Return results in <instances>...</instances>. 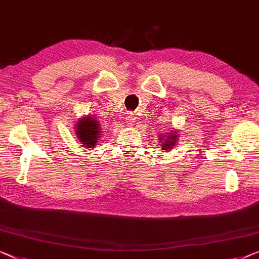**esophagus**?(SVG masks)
<instances>
[{"label":"esophagus","instance_id":"34e87169","mask_svg":"<svg viewBox=\"0 0 259 259\" xmlns=\"http://www.w3.org/2000/svg\"><path fill=\"white\" fill-rule=\"evenodd\" d=\"M135 119H136V117H135V114H131V112H129V115L126 116V122H128L129 124H133V123L135 122Z\"/></svg>","mask_w":259,"mask_h":259}]
</instances>
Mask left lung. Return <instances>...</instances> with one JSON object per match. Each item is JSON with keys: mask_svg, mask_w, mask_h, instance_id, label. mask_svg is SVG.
<instances>
[{"mask_svg": "<svg viewBox=\"0 0 259 259\" xmlns=\"http://www.w3.org/2000/svg\"><path fill=\"white\" fill-rule=\"evenodd\" d=\"M176 138H177V135H172V134H170L169 136H166V140H164V137L162 136V138H161V141H164V145H163V147L164 148H162L163 150H167V149H171L175 145V143H176ZM159 141V142H161Z\"/></svg>", "mask_w": 259, "mask_h": 259, "instance_id": "obj_1", "label": "left lung"}]
</instances>
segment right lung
<instances>
[{"instance_id": "1", "label": "right lung", "mask_w": 259, "mask_h": 259, "mask_svg": "<svg viewBox=\"0 0 259 259\" xmlns=\"http://www.w3.org/2000/svg\"><path fill=\"white\" fill-rule=\"evenodd\" d=\"M76 134L81 143L87 148H92L97 143L100 138L101 129L100 124L93 117L81 118L76 126Z\"/></svg>"}]
</instances>
